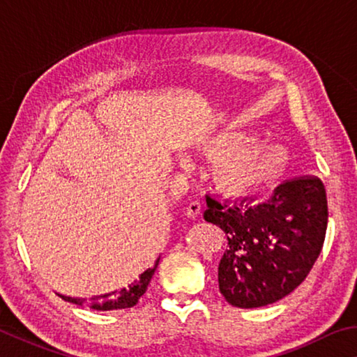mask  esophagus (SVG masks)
<instances>
[{
  "label": "esophagus",
  "mask_w": 357,
  "mask_h": 357,
  "mask_svg": "<svg viewBox=\"0 0 357 357\" xmlns=\"http://www.w3.org/2000/svg\"><path fill=\"white\" fill-rule=\"evenodd\" d=\"M185 214L190 219H197L202 215V203L200 202H190L185 208Z\"/></svg>",
  "instance_id": "esophagus-1"
}]
</instances>
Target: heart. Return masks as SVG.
Returning a JSON list of instances; mask_svg holds the SVG:
<instances>
[{"label": "heart", "instance_id": "obj_1", "mask_svg": "<svg viewBox=\"0 0 357 357\" xmlns=\"http://www.w3.org/2000/svg\"><path fill=\"white\" fill-rule=\"evenodd\" d=\"M217 187L233 195L252 197L279 185L289 168L288 149L259 140L249 132H225L202 144Z\"/></svg>", "mask_w": 357, "mask_h": 357}]
</instances>
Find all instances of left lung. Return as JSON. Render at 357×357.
I'll use <instances>...</instances> for the list:
<instances>
[{
  "instance_id": "1",
  "label": "left lung",
  "mask_w": 357,
  "mask_h": 357,
  "mask_svg": "<svg viewBox=\"0 0 357 357\" xmlns=\"http://www.w3.org/2000/svg\"><path fill=\"white\" fill-rule=\"evenodd\" d=\"M204 220L227 234L219 289L228 304L257 309L285 298L315 264L328 228V198L315 176L275 187L266 203L206 195Z\"/></svg>"
}]
</instances>
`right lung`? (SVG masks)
Instances as JSON below:
<instances>
[{
  "label": "right lung",
  "mask_w": 357,
  "mask_h": 357,
  "mask_svg": "<svg viewBox=\"0 0 357 357\" xmlns=\"http://www.w3.org/2000/svg\"><path fill=\"white\" fill-rule=\"evenodd\" d=\"M159 264V259H157L154 268H149L144 271V273L138 277L135 282H132L129 287H126L123 289H118V291L108 293V294H102V296H96L93 298L91 302V309L94 310H119V309H129V307H134L138 299L146 293L148 285L151 279H153L154 271ZM64 301L72 302V304L82 305L83 299H75V298H68V296H61Z\"/></svg>",
  "instance_id": "right-lung-1"
}]
</instances>
